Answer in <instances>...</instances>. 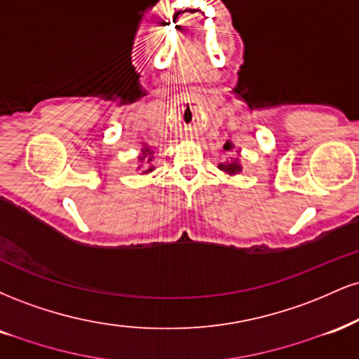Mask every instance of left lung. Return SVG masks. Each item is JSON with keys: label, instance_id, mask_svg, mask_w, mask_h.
Masks as SVG:
<instances>
[{"label": "left lung", "instance_id": "8db88e82", "mask_svg": "<svg viewBox=\"0 0 359 359\" xmlns=\"http://www.w3.org/2000/svg\"><path fill=\"white\" fill-rule=\"evenodd\" d=\"M233 143L231 142H226L224 143V150L226 151H229V150H233ZM219 170H222L224 172V174H228V175H236V174H240L241 172V165L240 163H238V158L236 160H231V162H224V163H219Z\"/></svg>", "mask_w": 359, "mask_h": 359}]
</instances>
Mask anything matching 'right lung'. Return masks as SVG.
I'll use <instances>...</instances> for the list:
<instances>
[{"label":"right lung","mask_w":359,"mask_h":359,"mask_svg":"<svg viewBox=\"0 0 359 359\" xmlns=\"http://www.w3.org/2000/svg\"><path fill=\"white\" fill-rule=\"evenodd\" d=\"M151 154H154V151H151L150 148H148V147L142 148V156H138L140 162H147V163H150V162H151ZM138 168H140V167H138ZM154 170H155V167H154V165H150L148 168H145V170H143V174H150V172H154Z\"/></svg>","instance_id":"1"}]
</instances>
